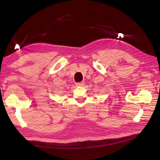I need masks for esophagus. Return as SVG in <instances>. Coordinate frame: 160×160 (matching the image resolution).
<instances>
[{
  "mask_svg": "<svg viewBox=\"0 0 160 160\" xmlns=\"http://www.w3.org/2000/svg\"><path fill=\"white\" fill-rule=\"evenodd\" d=\"M76 85L79 86V87L83 86V85H84V82H79V83H76Z\"/></svg>",
  "mask_w": 160,
  "mask_h": 160,
  "instance_id": "esophagus-1",
  "label": "esophagus"
}]
</instances>
